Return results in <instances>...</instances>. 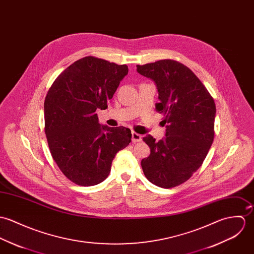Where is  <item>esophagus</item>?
<instances>
[{
	"mask_svg": "<svg viewBox=\"0 0 254 254\" xmlns=\"http://www.w3.org/2000/svg\"><path fill=\"white\" fill-rule=\"evenodd\" d=\"M131 140L133 143H136V142H140L142 140V136H141L139 133L135 132V131H132L131 132Z\"/></svg>",
	"mask_w": 254,
	"mask_h": 254,
	"instance_id": "1",
	"label": "esophagus"
}]
</instances>
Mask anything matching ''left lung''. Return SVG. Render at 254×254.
<instances>
[{
    "mask_svg": "<svg viewBox=\"0 0 254 254\" xmlns=\"http://www.w3.org/2000/svg\"><path fill=\"white\" fill-rule=\"evenodd\" d=\"M137 72L156 83L160 99L156 110L167 124L164 139L143 137L151 154L141 161V167L156 186L176 187L199 169L213 142L214 100L192 70L178 61L137 65Z\"/></svg>",
    "mask_w": 254,
    "mask_h": 254,
    "instance_id": "left-lung-1",
    "label": "left lung"
}]
</instances>
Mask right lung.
Wrapping results in <instances>:
<instances>
[{
	"label": "right lung",
	"instance_id": "right-lung-1",
	"mask_svg": "<svg viewBox=\"0 0 254 254\" xmlns=\"http://www.w3.org/2000/svg\"><path fill=\"white\" fill-rule=\"evenodd\" d=\"M126 64L85 57L67 67L50 87L45 99V132L51 154L73 183L93 186L105 180L116 154L131 141L125 127L98 123L97 109L105 110Z\"/></svg>",
	"mask_w": 254,
	"mask_h": 254
}]
</instances>
